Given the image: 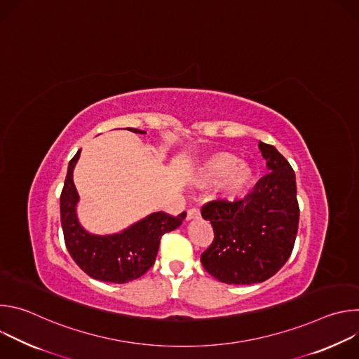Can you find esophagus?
Returning <instances> with one entry per match:
<instances>
[{"instance_id": "obj_1", "label": "esophagus", "mask_w": 359, "mask_h": 359, "mask_svg": "<svg viewBox=\"0 0 359 359\" xmlns=\"http://www.w3.org/2000/svg\"><path fill=\"white\" fill-rule=\"evenodd\" d=\"M198 216H200V213H198V210H197V209H190V210L187 212L186 220L189 222V220H193V219H198Z\"/></svg>"}]
</instances>
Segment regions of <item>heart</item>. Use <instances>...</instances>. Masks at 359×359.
<instances>
[{
    "mask_svg": "<svg viewBox=\"0 0 359 359\" xmlns=\"http://www.w3.org/2000/svg\"><path fill=\"white\" fill-rule=\"evenodd\" d=\"M219 184V194L224 200H236L245 194L255 183V170L248 163H238V159L227 151L213 155L201 172V184Z\"/></svg>",
    "mask_w": 359,
    "mask_h": 359,
    "instance_id": "1",
    "label": "heart"
}]
</instances>
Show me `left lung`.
I'll return each mask as SVG.
<instances>
[{"label":"left lung","instance_id":"1","mask_svg":"<svg viewBox=\"0 0 359 359\" xmlns=\"http://www.w3.org/2000/svg\"><path fill=\"white\" fill-rule=\"evenodd\" d=\"M259 147L270 173L244 198L213 200L201 209L215 240L200 260L226 284L250 285L273 277L290 259L298 231L295 173L273 144L259 142Z\"/></svg>","mask_w":359,"mask_h":359}]
</instances>
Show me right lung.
I'll return each mask as SVG.
<instances>
[{
  "label": "right lung",
  "mask_w": 359,
  "mask_h": 359,
  "mask_svg": "<svg viewBox=\"0 0 359 359\" xmlns=\"http://www.w3.org/2000/svg\"><path fill=\"white\" fill-rule=\"evenodd\" d=\"M126 129L133 133H146L135 128ZM79 155L81 150L68 165L61 193V224L67 248L81 270L95 280L116 284L136 280L155 264L162 236L177 229L186 213L175 217L165 212H156L116 234L88 233L76 216L79 196L72 179Z\"/></svg>",
  "instance_id": "obj_1"
}]
</instances>
